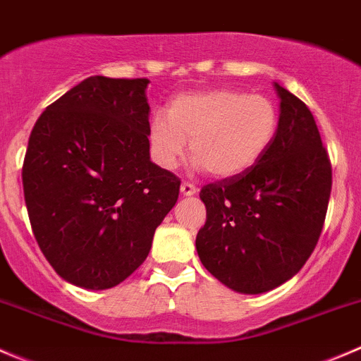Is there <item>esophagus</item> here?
<instances>
[{
    "instance_id": "1",
    "label": "esophagus",
    "mask_w": 361,
    "mask_h": 361,
    "mask_svg": "<svg viewBox=\"0 0 361 361\" xmlns=\"http://www.w3.org/2000/svg\"><path fill=\"white\" fill-rule=\"evenodd\" d=\"M196 191H198V189H196L192 184H189V182H182L180 184V195L182 196H192V195H196Z\"/></svg>"
}]
</instances>
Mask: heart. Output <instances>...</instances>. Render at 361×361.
<instances>
[{"instance_id": "1", "label": "heart", "mask_w": 361, "mask_h": 361, "mask_svg": "<svg viewBox=\"0 0 361 361\" xmlns=\"http://www.w3.org/2000/svg\"><path fill=\"white\" fill-rule=\"evenodd\" d=\"M279 130V110L263 94L240 89H209L179 94L169 116L149 124V145L161 169L179 166L191 142L195 169L216 179H233L255 169L269 152Z\"/></svg>"}]
</instances>
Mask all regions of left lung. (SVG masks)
<instances>
[{
  "label": "left lung",
  "mask_w": 361,
  "mask_h": 361,
  "mask_svg": "<svg viewBox=\"0 0 361 361\" xmlns=\"http://www.w3.org/2000/svg\"><path fill=\"white\" fill-rule=\"evenodd\" d=\"M279 130L262 161L209 184L200 262L237 293L259 295L290 281L317 244L331 191V166L305 103L274 82Z\"/></svg>",
  "instance_id": "left-lung-1"
}]
</instances>
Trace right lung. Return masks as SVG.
<instances>
[{
    "mask_svg": "<svg viewBox=\"0 0 361 361\" xmlns=\"http://www.w3.org/2000/svg\"><path fill=\"white\" fill-rule=\"evenodd\" d=\"M147 78L89 77L38 117L23 166L24 200L59 277L109 290L147 258L180 180L151 161Z\"/></svg>",
    "mask_w": 361,
    "mask_h": 361,
    "instance_id": "right-lung-1",
    "label": "right lung"
}]
</instances>
